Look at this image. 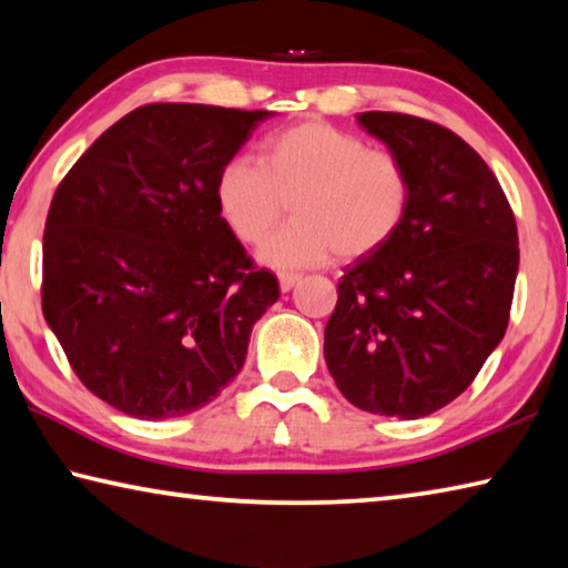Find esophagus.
Wrapping results in <instances>:
<instances>
[{
    "mask_svg": "<svg viewBox=\"0 0 568 568\" xmlns=\"http://www.w3.org/2000/svg\"><path fill=\"white\" fill-rule=\"evenodd\" d=\"M297 281H301V275H297V273H281V275H277V283H281V291L283 293L293 291V287L297 285Z\"/></svg>",
    "mask_w": 568,
    "mask_h": 568,
    "instance_id": "obj_1",
    "label": "esophagus"
}]
</instances>
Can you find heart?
I'll return each instance as SVG.
<instances>
[{"label":"heart","instance_id":"obj_1","mask_svg":"<svg viewBox=\"0 0 568 568\" xmlns=\"http://www.w3.org/2000/svg\"><path fill=\"white\" fill-rule=\"evenodd\" d=\"M413 178L393 150L323 120L291 124L265 142L261 165L235 158L215 182V203L240 243L257 245L293 210L261 257L273 267L358 261L388 245L410 210Z\"/></svg>","mask_w":568,"mask_h":568}]
</instances>
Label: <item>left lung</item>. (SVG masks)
<instances>
[{"instance_id":"left-lung-1","label":"left lung","mask_w":568,"mask_h":568,"mask_svg":"<svg viewBox=\"0 0 568 568\" xmlns=\"http://www.w3.org/2000/svg\"><path fill=\"white\" fill-rule=\"evenodd\" d=\"M358 122L413 178L398 235L345 267L325 363L355 408L423 418L458 398L511 315L514 210L478 152L438 122L363 112Z\"/></svg>"}]
</instances>
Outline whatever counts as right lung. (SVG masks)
Wrapping results in <instances>:
<instances>
[{
  "mask_svg": "<svg viewBox=\"0 0 568 568\" xmlns=\"http://www.w3.org/2000/svg\"><path fill=\"white\" fill-rule=\"evenodd\" d=\"M265 110L155 102L102 132L54 190L42 313L77 378L132 418L207 406L281 287L215 203Z\"/></svg>",
  "mask_w": 568,
  "mask_h": 568,
  "instance_id": "obj_1",
  "label": "right lung"
}]
</instances>
